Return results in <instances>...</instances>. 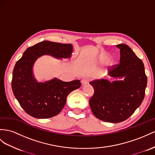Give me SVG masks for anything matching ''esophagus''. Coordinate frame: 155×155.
Returning a JSON list of instances; mask_svg holds the SVG:
<instances>
[{"mask_svg": "<svg viewBox=\"0 0 155 155\" xmlns=\"http://www.w3.org/2000/svg\"><path fill=\"white\" fill-rule=\"evenodd\" d=\"M89 82H90V79L88 78H87V77L83 78L82 79V81H81V83H82V85H86L87 84H88Z\"/></svg>", "mask_w": 155, "mask_h": 155, "instance_id": "1", "label": "esophagus"}]
</instances>
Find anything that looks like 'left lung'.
<instances>
[{"label": "left lung", "mask_w": 155, "mask_h": 155, "mask_svg": "<svg viewBox=\"0 0 155 155\" xmlns=\"http://www.w3.org/2000/svg\"><path fill=\"white\" fill-rule=\"evenodd\" d=\"M116 46L120 49V63L111 66L109 74L124 77V80L110 82L101 79L90 82L94 90L89 101L92 113L100 120L112 123L126 120L140 107L147 83L141 59L128 45Z\"/></svg>", "instance_id": "obj_1"}]
</instances>
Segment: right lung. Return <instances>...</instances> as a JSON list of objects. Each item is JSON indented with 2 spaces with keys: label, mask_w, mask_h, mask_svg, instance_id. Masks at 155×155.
Segmentation results:
<instances>
[{
  "label": "right lung",
  "mask_w": 155,
  "mask_h": 155,
  "mask_svg": "<svg viewBox=\"0 0 155 155\" xmlns=\"http://www.w3.org/2000/svg\"><path fill=\"white\" fill-rule=\"evenodd\" d=\"M72 50L71 44L42 41L29 47L15 63L12 88L19 105L30 116L48 118L57 115L64 107L67 96L81 86L79 80L63 82L54 78L37 82L33 75L34 63L42 55L67 58L71 57Z\"/></svg>",
  "instance_id": "1"
}]
</instances>
